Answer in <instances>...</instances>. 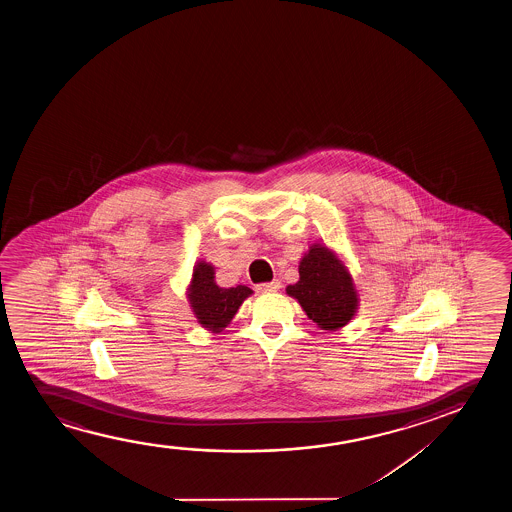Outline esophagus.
<instances>
[{
  "instance_id": "34e87169",
  "label": "esophagus",
  "mask_w": 512,
  "mask_h": 512,
  "mask_svg": "<svg viewBox=\"0 0 512 512\" xmlns=\"http://www.w3.org/2000/svg\"><path fill=\"white\" fill-rule=\"evenodd\" d=\"M280 281L274 280L269 281V283H259L257 285V292H262V294H267V292H276V290H280Z\"/></svg>"
}]
</instances>
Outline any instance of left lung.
<instances>
[{"label": "left lung", "instance_id": "1", "mask_svg": "<svg viewBox=\"0 0 512 512\" xmlns=\"http://www.w3.org/2000/svg\"><path fill=\"white\" fill-rule=\"evenodd\" d=\"M299 281L288 285L309 320L323 330H334L350 322L357 311V292L343 262L329 248L313 245L299 266Z\"/></svg>", "mask_w": 512, "mask_h": 512}]
</instances>
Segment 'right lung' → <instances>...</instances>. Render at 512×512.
Returning a JSON list of instances; mask_svg holds the SVG:
<instances>
[{"instance_id": "1", "label": "right lung", "mask_w": 512, "mask_h": 512, "mask_svg": "<svg viewBox=\"0 0 512 512\" xmlns=\"http://www.w3.org/2000/svg\"><path fill=\"white\" fill-rule=\"evenodd\" d=\"M252 294L250 288L238 285L220 288L215 283V271L206 262H197L189 288L190 306L194 309L197 322L206 329L220 332L238 313L239 306Z\"/></svg>"}]
</instances>
